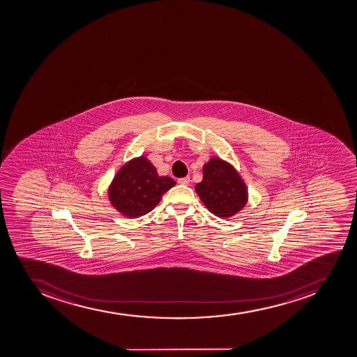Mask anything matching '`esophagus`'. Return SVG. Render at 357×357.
Here are the masks:
<instances>
[{
    "instance_id": "obj_1",
    "label": "esophagus",
    "mask_w": 357,
    "mask_h": 357,
    "mask_svg": "<svg viewBox=\"0 0 357 357\" xmlns=\"http://www.w3.org/2000/svg\"><path fill=\"white\" fill-rule=\"evenodd\" d=\"M190 177H183V178H180V179H178V183H179L180 185H188V183H190Z\"/></svg>"
}]
</instances>
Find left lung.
<instances>
[{
    "label": "left lung",
    "mask_w": 357,
    "mask_h": 357,
    "mask_svg": "<svg viewBox=\"0 0 357 357\" xmlns=\"http://www.w3.org/2000/svg\"><path fill=\"white\" fill-rule=\"evenodd\" d=\"M195 190L208 211L219 218H231L245 206L248 187L238 171L222 158H213L203 165V179Z\"/></svg>",
    "instance_id": "obj_1"
}]
</instances>
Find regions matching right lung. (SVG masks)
Masks as SVG:
<instances>
[{
    "label": "right lung",
    "instance_id": "right-lung-1",
    "mask_svg": "<svg viewBox=\"0 0 357 357\" xmlns=\"http://www.w3.org/2000/svg\"><path fill=\"white\" fill-rule=\"evenodd\" d=\"M174 185L172 178L158 176L152 162L142 155L117 171L108 187V199L124 217L139 218L152 211Z\"/></svg>",
    "mask_w": 357,
    "mask_h": 357
}]
</instances>
